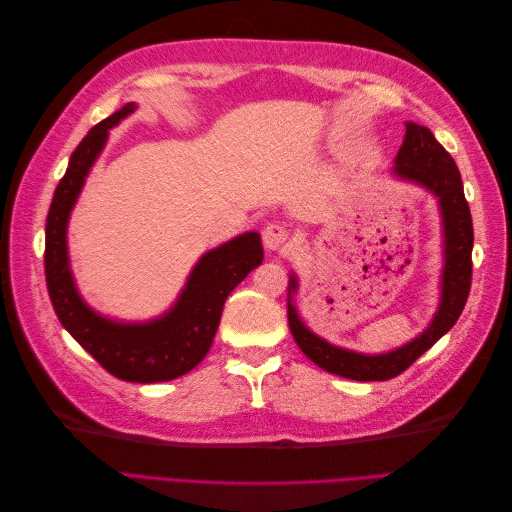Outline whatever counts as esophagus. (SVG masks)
Segmentation results:
<instances>
[{
	"label": "esophagus",
	"mask_w": 512,
	"mask_h": 512,
	"mask_svg": "<svg viewBox=\"0 0 512 512\" xmlns=\"http://www.w3.org/2000/svg\"><path fill=\"white\" fill-rule=\"evenodd\" d=\"M262 241H265V247L271 252L282 250V247H286L290 241V230L284 224L273 222L262 230Z\"/></svg>",
	"instance_id": "esophagus-1"
}]
</instances>
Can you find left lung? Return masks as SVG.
I'll list each match as a JSON object with an SVG mask.
<instances>
[{
    "mask_svg": "<svg viewBox=\"0 0 512 512\" xmlns=\"http://www.w3.org/2000/svg\"><path fill=\"white\" fill-rule=\"evenodd\" d=\"M395 175L425 185L438 196L444 222V273H442V301L438 314L433 316L429 329L414 342L393 352L367 356L331 346L309 331L301 322L297 309L288 301V327L294 342L324 371L350 380H391L425 354L438 339L453 329V324L466 307L472 288V245L474 228L470 205L463 194L461 173L455 160L431 130L416 123H406V138L395 158ZM297 290V280L290 277V294Z\"/></svg>",
    "mask_w": 512,
    "mask_h": 512,
    "instance_id": "obj_1",
    "label": "left lung"
}]
</instances>
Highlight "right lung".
<instances>
[{
    "instance_id": "right-lung-1",
    "label": "right lung",
    "mask_w": 512,
    "mask_h": 512,
    "mask_svg": "<svg viewBox=\"0 0 512 512\" xmlns=\"http://www.w3.org/2000/svg\"><path fill=\"white\" fill-rule=\"evenodd\" d=\"M134 108V104H126L102 119L72 151L66 175L61 177L46 215L44 275L55 314L76 342L115 378L151 384L188 374L205 359L228 294L260 265L265 254L256 232H245L211 250L198 260L177 305L160 320L119 324L91 312L72 282L66 250L68 215L91 164L106 143L108 128L117 126Z\"/></svg>"
}]
</instances>
